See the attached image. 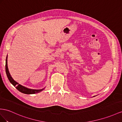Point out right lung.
Here are the masks:
<instances>
[{"mask_svg": "<svg viewBox=\"0 0 122 122\" xmlns=\"http://www.w3.org/2000/svg\"><path fill=\"white\" fill-rule=\"evenodd\" d=\"M7 58H8V55L7 56V58H6V60H5V71H6V74H7V75L8 77V78L9 80L10 81V82L14 86H15L18 91L20 92L24 93V94H35L37 93H39L40 92H41L44 89H40V90H35V89H30L26 88V87L23 86L22 85H20V84L17 82L16 81H15L12 77H11V75L9 73V71L8 70V63H7Z\"/></svg>", "mask_w": 122, "mask_h": 122, "instance_id": "add662e5", "label": "right lung"}]
</instances>
